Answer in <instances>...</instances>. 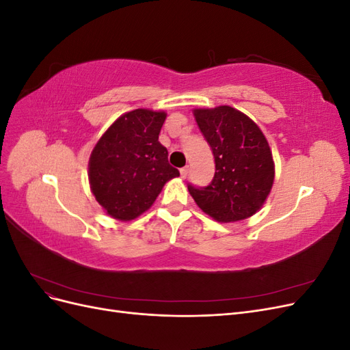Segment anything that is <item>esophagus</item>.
<instances>
[{
    "instance_id": "esophagus-1",
    "label": "esophagus",
    "mask_w": 350,
    "mask_h": 350,
    "mask_svg": "<svg viewBox=\"0 0 350 350\" xmlns=\"http://www.w3.org/2000/svg\"><path fill=\"white\" fill-rule=\"evenodd\" d=\"M188 172H189V169H188V166L183 167V169H181V171H179V174H181V178H187V176H188Z\"/></svg>"
}]
</instances>
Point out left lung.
<instances>
[{
  "label": "left lung",
  "instance_id": "8db88e82",
  "mask_svg": "<svg viewBox=\"0 0 350 350\" xmlns=\"http://www.w3.org/2000/svg\"><path fill=\"white\" fill-rule=\"evenodd\" d=\"M194 116L215 157V176L206 187L188 184L197 206L229 224L252 216L266 201L274 163L266 137L245 113L230 107L196 109Z\"/></svg>",
  "mask_w": 350,
  "mask_h": 350
}]
</instances>
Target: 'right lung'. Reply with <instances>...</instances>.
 <instances>
[{"mask_svg": "<svg viewBox=\"0 0 350 350\" xmlns=\"http://www.w3.org/2000/svg\"><path fill=\"white\" fill-rule=\"evenodd\" d=\"M165 112L135 109L120 116L90 156L89 181L93 196L107 213L131 220L149 208L163 185L179 176L159 143Z\"/></svg>", "mask_w": 350, "mask_h": 350, "instance_id": "right-lung-1", "label": "right lung"}]
</instances>
